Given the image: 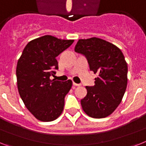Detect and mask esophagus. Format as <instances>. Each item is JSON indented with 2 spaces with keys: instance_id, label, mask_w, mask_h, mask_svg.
Segmentation results:
<instances>
[{
  "instance_id": "esophagus-1",
  "label": "esophagus",
  "mask_w": 146,
  "mask_h": 146,
  "mask_svg": "<svg viewBox=\"0 0 146 146\" xmlns=\"http://www.w3.org/2000/svg\"><path fill=\"white\" fill-rule=\"evenodd\" d=\"M73 86H76V87L81 86V84H77V83H75V82H73Z\"/></svg>"
}]
</instances>
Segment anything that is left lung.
I'll use <instances>...</instances> for the list:
<instances>
[{"label":"left lung","mask_w":146,"mask_h":146,"mask_svg":"<svg viewBox=\"0 0 146 146\" xmlns=\"http://www.w3.org/2000/svg\"><path fill=\"white\" fill-rule=\"evenodd\" d=\"M75 52L85 56L89 67L97 73L94 86H86L81 100L83 111L93 118H105L120 104L128 83V65L117 46L103 39H79Z\"/></svg>","instance_id":"8db88e82"}]
</instances>
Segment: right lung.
I'll return each instance as SVG.
<instances>
[{
	"label": "right lung",
	"instance_id": "right-lung-1",
	"mask_svg": "<svg viewBox=\"0 0 146 146\" xmlns=\"http://www.w3.org/2000/svg\"><path fill=\"white\" fill-rule=\"evenodd\" d=\"M73 43V40L44 35L29 41L18 59V92L26 108L38 120L51 122L63 111L64 97L72 87V81L63 82L50 77L58 69L56 57Z\"/></svg>",
	"mask_w": 146,
	"mask_h": 146
}]
</instances>
